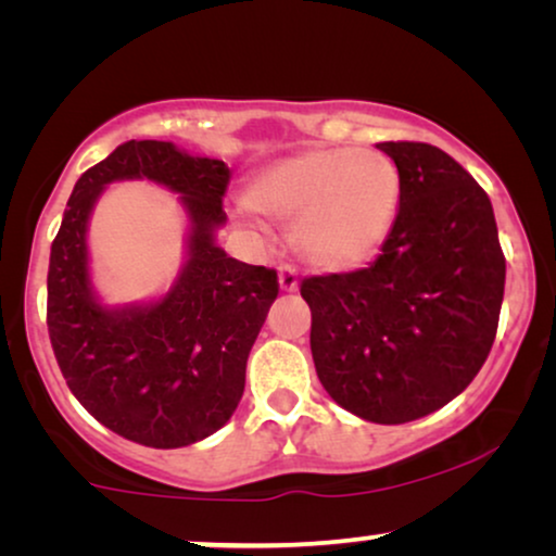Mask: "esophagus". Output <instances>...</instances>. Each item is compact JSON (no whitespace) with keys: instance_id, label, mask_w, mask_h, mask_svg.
I'll return each instance as SVG.
<instances>
[{"instance_id":"34e87169","label":"esophagus","mask_w":556,"mask_h":556,"mask_svg":"<svg viewBox=\"0 0 556 556\" xmlns=\"http://www.w3.org/2000/svg\"><path fill=\"white\" fill-rule=\"evenodd\" d=\"M278 283L286 293L299 291V273H295L293 265H288V263L280 265V268H278Z\"/></svg>"}]
</instances>
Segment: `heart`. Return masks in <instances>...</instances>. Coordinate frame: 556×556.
I'll use <instances>...</instances> for the list:
<instances>
[{
    "instance_id": "1",
    "label": "heart",
    "mask_w": 556,
    "mask_h": 556,
    "mask_svg": "<svg viewBox=\"0 0 556 556\" xmlns=\"http://www.w3.org/2000/svg\"><path fill=\"white\" fill-rule=\"evenodd\" d=\"M402 179L384 151L369 147L306 149L253 174L245 200L273 219H293V245L316 268L367 261L390 235Z\"/></svg>"
}]
</instances>
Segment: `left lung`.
Here are the masks:
<instances>
[{
  "mask_svg": "<svg viewBox=\"0 0 556 556\" xmlns=\"http://www.w3.org/2000/svg\"><path fill=\"white\" fill-rule=\"evenodd\" d=\"M400 210L369 268L303 278L324 390L379 425L417 420L473 382L504 301L506 257L483 187L443 149L377 143Z\"/></svg>",
  "mask_w": 556,
  "mask_h": 556,
  "instance_id": "left-lung-1",
  "label": "left lung"
}]
</instances>
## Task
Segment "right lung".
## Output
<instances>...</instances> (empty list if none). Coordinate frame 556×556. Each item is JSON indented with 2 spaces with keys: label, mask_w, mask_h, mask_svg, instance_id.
<instances>
[{
  "label": "right lung",
  "mask_w": 556,
  "mask_h": 556,
  "mask_svg": "<svg viewBox=\"0 0 556 556\" xmlns=\"http://www.w3.org/2000/svg\"><path fill=\"white\" fill-rule=\"evenodd\" d=\"M147 176L185 193L193 217L190 263L154 307L105 312L89 293L85 227L100 189ZM230 169L169 141H126L75 181L48 270V331L58 367L83 407L121 438L181 447L230 420L245 364L278 299V273L227 257L212 230L227 219Z\"/></svg>",
  "instance_id": "right-lung-1"
}]
</instances>
